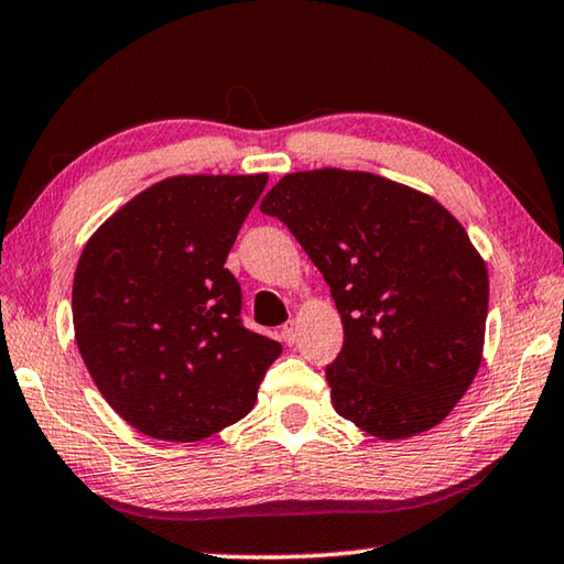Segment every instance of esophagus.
I'll use <instances>...</instances> for the list:
<instances>
[{"mask_svg": "<svg viewBox=\"0 0 564 564\" xmlns=\"http://www.w3.org/2000/svg\"><path fill=\"white\" fill-rule=\"evenodd\" d=\"M281 338L289 343V346H293L295 343V338H299V328H295V323L291 321V323H285V326L281 328Z\"/></svg>", "mask_w": 564, "mask_h": 564, "instance_id": "1", "label": "esophagus"}]
</instances>
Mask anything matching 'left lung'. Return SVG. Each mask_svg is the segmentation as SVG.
<instances>
[{
	"label": "left lung",
	"instance_id": "1",
	"mask_svg": "<svg viewBox=\"0 0 564 564\" xmlns=\"http://www.w3.org/2000/svg\"><path fill=\"white\" fill-rule=\"evenodd\" d=\"M261 212L291 228L340 313L333 408L380 441L435 427L482 360L488 269L433 196L368 171L285 174Z\"/></svg>",
	"mask_w": 564,
	"mask_h": 564
}]
</instances>
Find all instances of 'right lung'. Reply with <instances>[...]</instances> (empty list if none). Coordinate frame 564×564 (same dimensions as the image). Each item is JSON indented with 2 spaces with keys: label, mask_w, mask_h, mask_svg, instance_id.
I'll list each match as a JSON object with an SVG mask.
<instances>
[{
  "label": "right lung",
  "mask_w": 564,
  "mask_h": 564,
  "mask_svg": "<svg viewBox=\"0 0 564 564\" xmlns=\"http://www.w3.org/2000/svg\"><path fill=\"white\" fill-rule=\"evenodd\" d=\"M269 174L171 176L104 221L76 263L74 338L139 433L196 443L251 413L281 343L241 323L224 269Z\"/></svg>",
  "instance_id": "1"
}]
</instances>
